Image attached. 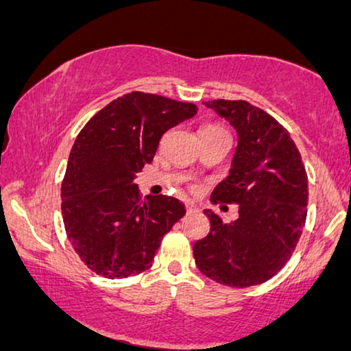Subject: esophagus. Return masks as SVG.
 <instances>
[{"label":"esophagus","instance_id":"obj_1","mask_svg":"<svg viewBox=\"0 0 351 351\" xmlns=\"http://www.w3.org/2000/svg\"><path fill=\"white\" fill-rule=\"evenodd\" d=\"M186 211L191 214V213H197V211H198V209H197L195 206H193V205H192V203H186Z\"/></svg>","mask_w":351,"mask_h":351}]
</instances>
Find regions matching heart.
<instances>
[{
	"label": "heart",
	"mask_w": 351,
	"mask_h": 351,
	"mask_svg": "<svg viewBox=\"0 0 351 351\" xmlns=\"http://www.w3.org/2000/svg\"><path fill=\"white\" fill-rule=\"evenodd\" d=\"M202 132H209V134H226V135H228V134H227V130H226V128H223V125H221V124H211V125H206V128H203V129H202Z\"/></svg>",
	"instance_id": "b5f03b06"
}]
</instances>
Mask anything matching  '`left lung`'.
Instances as JSON below:
<instances>
[{
    "mask_svg": "<svg viewBox=\"0 0 351 351\" xmlns=\"http://www.w3.org/2000/svg\"><path fill=\"white\" fill-rule=\"evenodd\" d=\"M238 132L233 167L211 195L239 205L237 221L206 213L209 233L193 244L202 274L221 285L263 284L287 265L307 216L306 167L289 130L247 101H208Z\"/></svg>",
    "mask_w": 351,
    "mask_h": 351,
    "instance_id": "left-lung-1",
    "label": "left lung"
}]
</instances>
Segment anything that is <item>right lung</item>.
Returning <instances> with one entry per match:
<instances>
[{
    "label": "right lung",
    "instance_id": "obj_1",
    "mask_svg": "<svg viewBox=\"0 0 351 351\" xmlns=\"http://www.w3.org/2000/svg\"><path fill=\"white\" fill-rule=\"evenodd\" d=\"M197 110L132 91L78 132L61 182V213L71 245L96 274L124 279L148 269L162 238L186 214L175 197L142 198L134 176L153 162L162 135Z\"/></svg>",
    "mask_w": 351,
    "mask_h": 351
}]
</instances>
